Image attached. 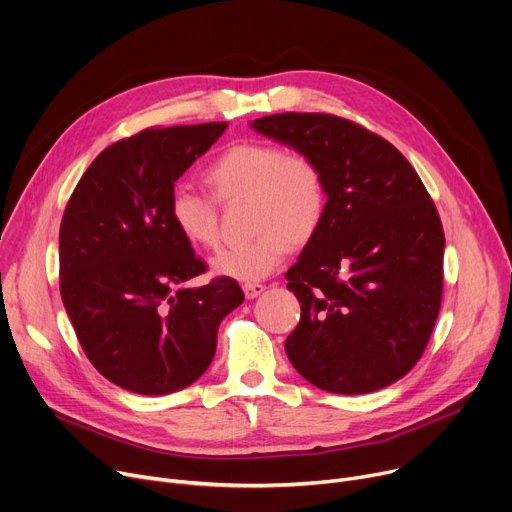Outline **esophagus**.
I'll return each mask as SVG.
<instances>
[{"label": "esophagus", "instance_id": "1", "mask_svg": "<svg viewBox=\"0 0 512 512\" xmlns=\"http://www.w3.org/2000/svg\"><path fill=\"white\" fill-rule=\"evenodd\" d=\"M263 290H265V286H263V284H245V286H243V292H245V296H247L249 300L257 298Z\"/></svg>", "mask_w": 512, "mask_h": 512}]
</instances>
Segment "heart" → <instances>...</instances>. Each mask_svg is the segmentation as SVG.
<instances>
[{"mask_svg":"<svg viewBox=\"0 0 512 512\" xmlns=\"http://www.w3.org/2000/svg\"><path fill=\"white\" fill-rule=\"evenodd\" d=\"M212 197L224 206L249 203L253 241L220 251L212 271L220 278L255 284L282 265L290 245H306L325 216V179L304 152L265 142L228 146L203 173ZM170 224L193 249L218 245V214L208 197L177 189L168 203Z\"/></svg>","mask_w":512,"mask_h":512,"instance_id":"obj_1","label":"heart"}]
</instances>
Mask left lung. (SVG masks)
<instances>
[{"label": "left lung", "mask_w": 512, "mask_h": 512, "mask_svg": "<svg viewBox=\"0 0 512 512\" xmlns=\"http://www.w3.org/2000/svg\"><path fill=\"white\" fill-rule=\"evenodd\" d=\"M251 127L309 154L325 179L321 228L286 274L300 302L284 344L292 366L329 393L389 387L416 366L440 311L445 232L426 187L393 144L348 119L282 113Z\"/></svg>", "instance_id": "8db88e82"}]
</instances>
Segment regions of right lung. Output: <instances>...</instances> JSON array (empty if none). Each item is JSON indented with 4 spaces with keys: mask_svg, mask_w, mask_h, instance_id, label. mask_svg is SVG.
Returning a JSON list of instances; mask_svg holds the SVG:
<instances>
[{
    "mask_svg": "<svg viewBox=\"0 0 512 512\" xmlns=\"http://www.w3.org/2000/svg\"><path fill=\"white\" fill-rule=\"evenodd\" d=\"M228 123L144 129L102 150L76 185L59 228V290L92 366L121 389L168 395L214 360L222 319L245 300L234 280L203 274L170 224L185 170Z\"/></svg>",
    "mask_w": 512,
    "mask_h": 512,
    "instance_id": "right-lung-1",
    "label": "right lung"
}]
</instances>
